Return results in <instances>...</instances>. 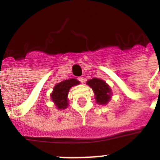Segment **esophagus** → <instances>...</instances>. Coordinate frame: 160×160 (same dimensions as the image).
<instances>
[{
	"label": "esophagus",
	"instance_id": "obj_1",
	"mask_svg": "<svg viewBox=\"0 0 160 160\" xmlns=\"http://www.w3.org/2000/svg\"><path fill=\"white\" fill-rule=\"evenodd\" d=\"M78 81L80 82H82V83L84 82V78H83V77L78 78Z\"/></svg>",
	"mask_w": 160,
	"mask_h": 160
}]
</instances>
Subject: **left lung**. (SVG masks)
<instances>
[{
	"mask_svg": "<svg viewBox=\"0 0 160 160\" xmlns=\"http://www.w3.org/2000/svg\"><path fill=\"white\" fill-rule=\"evenodd\" d=\"M87 84L92 88L95 95L97 103L100 105H106L111 98V89L105 81L94 78L87 82Z\"/></svg>",
	"mask_w": 160,
	"mask_h": 160,
	"instance_id": "1",
	"label": "left lung"
}]
</instances>
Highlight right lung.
Here are the masks:
<instances>
[{
  "label": "right lung",
  "instance_id": "add662e5",
  "mask_svg": "<svg viewBox=\"0 0 160 160\" xmlns=\"http://www.w3.org/2000/svg\"><path fill=\"white\" fill-rule=\"evenodd\" d=\"M79 81L75 78H70L68 80L61 82L55 85L53 92L50 94L51 100L54 102L58 109H66L69 105L68 102V93L69 90L73 86L79 84Z\"/></svg>",
  "mask_w": 160,
  "mask_h": 160
}]
</instances>
